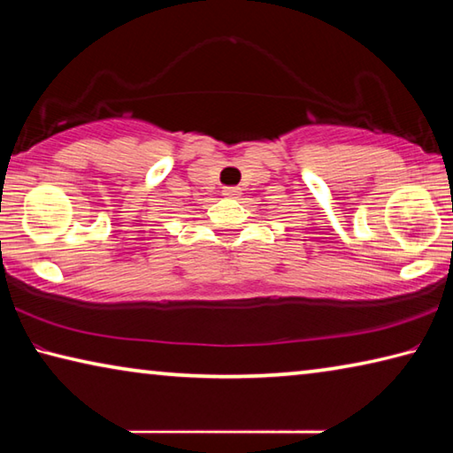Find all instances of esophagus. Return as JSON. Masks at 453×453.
Listing matches in <instances>:
<instances>
[{
  "label": "esophagus",
  "instance_id": "esophagus-1",
  "mask_svg": "<svg viewBox=\"0 0 453 453\" xmlns=\"http://www.w3.org/2000/svg\"><path fill=\"white\" fill-rule=\"evenodd\" d=\"M221 194H224L226 197H232V199H235V197H240L242 189H240V188H224V189H221Z\"/></svg>",
  "mask_w": 453,
  "mask_h": 453
}]
</instances>
